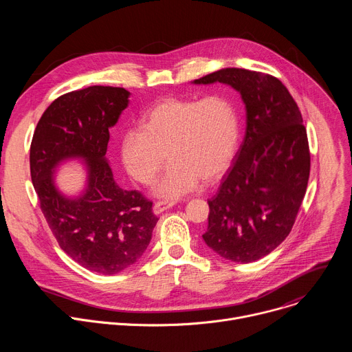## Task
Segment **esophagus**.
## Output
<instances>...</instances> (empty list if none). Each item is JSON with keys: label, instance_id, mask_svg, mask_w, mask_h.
<instances>
[{"label": "esophagus", "instance_id": "1", "mask_svg": "<svg viewBox=\"0 0 352 352\" xmlns=\"http://www.w3.org/2000/svg\"><path fill=\"white\" fill-rule=\"evenodd\" d=\"M174 205H175L174 200H162V202H156L153 205V213L155 214H160V213L171 209Z\"/></svg>", "mask_w": 352, "mask_h": 352}]
</instances>
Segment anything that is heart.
<instances>
[{
    "mask_svg": "<svg viewBox=\"0 0 352 352\" xmlns=\"http://www.w3.org/2000/svg\"><path fill=\"white\" fill-rule=\"evenodd\" d=\"M239 142V117L227 96L166 98L126 129L120 155L128 174L148 185L167 159L170 164L155 193L178 197L193 190L200 178L212 182L230 167Z\"/></svg>",
    "mask_w": 352,
    "mask_h": 352,
    "instance_id": "b5f03b06",
    "label": "heart"
}]
</instances>
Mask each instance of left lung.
Returning <instances> with one entry per match:
<instances>
[{
    "label": "left lung",
    "mask_w": 352,
    "mask_h": 352,
    "mask_svg": "<svg viewBox=\"0 0 352 352\" xmlns=\"http://www.w3.org/2000/svg\"><path fill=\"white\" fill-rule=\"evenodd\" d=\"M223 83L241 94L243 142L217 193L208 200L205 243L221 258L250 263L269 255L289 234L302 204L311 155L302 116L274 76L224 68L193 85Z\"/></svg>",
    "instance_id": "1"
}]
</instances>
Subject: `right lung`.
Segmentation results:
<instances>
[{"mask_svg": "<svg viewBox=\"0 0 352 352\" xmlns=\"http://www.w3.org/2000/svg\"><path fill=\"white\" fill-rule=\"evenodd\" d=\"M124 87L67 93L41 116L30 146V175L41 212L64 252L82 267L117 274L135 265L159 221L152 202L117 185L106 157L113 128L129 104ZM78 160L85 182L74 195L56 185L58 168Z\"/></svg>", "mask_w": 352, "mask_h": 352, "instance_id": "right-lung-1", "label": "right lung"}]
</instances>
